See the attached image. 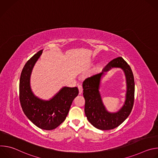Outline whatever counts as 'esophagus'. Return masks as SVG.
I'll return each mask as SVG.
<instances>
[{"instance_id": "1", "label": "esophagus", "mask_w": 158, "mask_h": 158, "mask_svg": "<svg viewBox=\"0 0 158 158\" xmlns=\"http://www.w3.org/2000/svg\"><path fill=\"white\" fill-rule=\"evenodd\" d=\"M78 89H79V94H81L83 91V89H82V86L81 85H78Z\"/></svg>"}]
</instances>
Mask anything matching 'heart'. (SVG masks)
I'll return each instance as SVG.
<instances>
[{"label":"heart","mask_w":158,"mask_h":158,"mask_svg":"<svg viewBox=\"0 0 158 158\" xmlns=\"http://www.w3.org/2000/svg\"><path fill=\"white\" fill-rule=\"evenodd\" d=\"M100 68H101V67H100V66H98V67H96V71H99Z\"/></svg>","instance_id":"b5f03b06"}]
</instances>
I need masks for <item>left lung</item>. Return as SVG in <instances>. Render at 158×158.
<instances>
[{
  "instance_id": "left-lung-1",
  "label": "left lung",
  "mask_w": 158,
  "mask_h": 158,
  "mask_svg": "<svg viewBox=\"0 0 158 158\" xmlns=\"http://www.w3.org/2000/svg\"><path fill=\"white\" fill-rule=\"evenodd\" d=\"M112 67H120L125 71L127 81V99L123 107L116 114H110L105 109L98 89L104 73ZM134 79L129 65L121 57L110 61L102 73L87 77L82 84L85 99V114L93 126L101 130L112 129L122 124L130 114L134 101Z\"/></svg>"
}]
</instances>
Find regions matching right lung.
Listing matches in <instances>:
<instances>
[{"label":"right lung","instance_id":"add662e5","mask_svg":"<svg viewBox=\"0 0 158 158\" xmlns=\"http://www.w3.org/2000/svg\"><path fill=\"white\" fill-rule=\"evenodd\" d=\"M40 51L25 64L19 82V100L28 119L38 127L45 130L56 129L65 119L72 102L78 95L77 87H64L50 101L35 97L30 87V76L33 67L41 55Z\"/></svg>","mask_w":158,"mask_h":158}]
</instances>
